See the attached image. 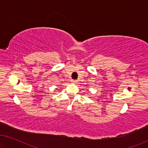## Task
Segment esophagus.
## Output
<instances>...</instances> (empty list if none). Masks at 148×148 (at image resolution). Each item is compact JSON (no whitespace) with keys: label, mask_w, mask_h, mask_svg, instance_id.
<instances>
[{"label":"esophagus","mask_w":148,"mask_h":148,"mask_svg":"<svg viewBox=\"0 0 148 148\" xmlns=\"http://www.w3.org/2000/svg\"><path fill=\"white\" fill-rule=\"evenodd\" d=\"M72 82L76 83V82H77V80H72Z\"/></svg>","instance_id":"1"}]
</instances>
